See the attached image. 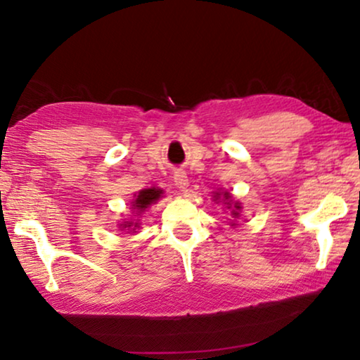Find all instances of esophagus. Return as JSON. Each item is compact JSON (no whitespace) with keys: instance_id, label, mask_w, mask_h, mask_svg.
<instances>
[{"instance_id":"1","label":"esophagus","mask_w":360,"mask_h":360,"mask_svg":"<svg viewBox=\"0 0 360 360\" xmlns=\"http://www.w3.org/2000/svg\"><path fill=\"white\" fill-rule=\"evenodd\" d=\"M174 186L184 191V188L188 187V178L184 172H176L174 174Z\"/></svg>"}]
</instances>
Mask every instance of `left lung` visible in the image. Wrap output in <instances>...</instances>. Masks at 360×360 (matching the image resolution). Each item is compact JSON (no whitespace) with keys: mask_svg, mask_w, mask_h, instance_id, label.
I'll use <instances>...</instances> for the list:
<instances>
[{"mask_svg":"<svg viewBox=\"0 0 360 360\" xmlns=\"http://www.w3.org/2000/svg\"><path fill=\"white\" fill-rule=\"evenodd\" d=\"M216 200L221 197V193L219 192H216ZM222 197H224V200H225V205H227V208L229 210H231L230 211V214H231V217H238L240 216V210H241V206H240V203L238 202H231V195L229 193V192H222ZM231 225H235V224H231Z\"/></svg>","mask_w":360,"mask_h":360,"instance_id":"1","label":"left lung"}]
</instances>
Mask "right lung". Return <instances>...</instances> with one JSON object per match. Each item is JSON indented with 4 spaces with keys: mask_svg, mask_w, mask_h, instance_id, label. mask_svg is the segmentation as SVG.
<instances>
[{
    "mask_svg": "<svg viewBox=\"0 0 360 360\" xmlns=\"http://www.w3.org/2000/svg\"><path fill=\"white\" fill-rule=\"evenodd\" d=\"M163 191L162 188H155V187H150V188H143V191H139L138 195H135V200L131 202V210H133V214L139 216L143 211H146L149 208L152 203H155L158 198L162 197ZM139 227L138 221L133 222V221H125L124 224H120V229H127L130 231H135V229Z\"/></svg>",
    "mask_w": 360,
    "mask_h": 360,
    "instance_id": "1",
    "label": "right lung"
}]
</instances>
